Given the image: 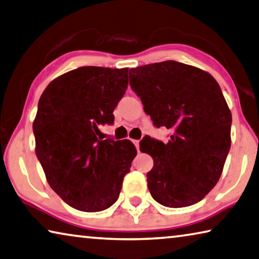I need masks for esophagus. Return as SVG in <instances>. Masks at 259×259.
Segmentation results:
<instances>
[{
    "label": "esophagus",
    "mask_w": 259,
    "mask_h": 259,
    "mask_svg": "<svg viewBox=\"0 0 259 259\" xmlns=\"http://www.w3.org/2000/svg\"><path fill=\"white\" fill-rule=\"evenodd\" d=\"M133 143L135 144V146H136L137 151H139V141H133Z\"/></svg>",
    "instance_id": "1"
}]
</instances>
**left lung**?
<instances>
[{"mask_svg": "<svg viewBox=\"0 0 259 259\" xmlns=\"http://www.w3.org/2000/svg\"><path fill=\"white\" fill-rule=\"evenodd\" d=\"M130 86L153 124L173 130L168 143L149 139L147 187L167 207L198 203L223 173L231 149L232 113L217 80L192 65L165 61L130 69Z\"/></svg>", "mask_w": 259, "mask_h": 259, "instance_id": "1", "label": "left lung"}]
</instances>
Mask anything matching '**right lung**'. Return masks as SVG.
Masks as SVG:
<instances>
[{
  "label": "right lung",
  "mask_w": 259,
  "mask_h": 259,
  "mask_svg": "<svg viewBox=\"0 0 259 259\" xmlns=\"http://www.w3.org/2000/svg\"><path fill=\"white\" fill-rule=\"evenodd\" d=\"M128 88V68L80 67L55 78L41 94L33 122L35 154L47 182L65 203L99 212L116 202L136 147L102 139L100 125Z\"/></svg>",
  "instance_id": "1"
}]
</instances>
